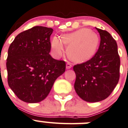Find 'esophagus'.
Listing matches in <instances>:
<instances>
[{
  "instance_id": "obj_1",
  "label": "esophagus",
  "mask_w": 128,
  "mask_h": 128,
  "mask_svg": "<svg viewBox=\"0 0 128 128\" xmlns=\"http://www.w3.org/2000/svg\"><path fill=\"white\" fill-rule=\"evenodd\" d=\"M72 64H70V62H67L66 63V69H70L71 68H72Z\"/></svg>"
}]
</instances>
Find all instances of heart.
<instances>
[{"label": "heart", "instance_id": "1", "mask_svg": "<svg viewBox=\"0 0 128 128\" xmlns=\"http://www.w3.org/2000/svg\"><path fill=\"white\" fill-rule=\"evenodd\" d=\"M98 35L88 28H81L70 34H64L61 38L54 36L50 46L53 55L58 58L64 51V44L68 45L67 54L73 61L83 63L92 58L99 45Z\"/></svg>", "mask_w": 128, "mask_h": 128}]
</instances>
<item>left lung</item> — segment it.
<instances>
[{"label": "left lung", "mask_w": 128, "mask_h": 128, "mask_svg": "<svg viewBox=\"0 0 128 128\" xmlns=\"http://www.w3.org/2000/svg\"><path fill=\"white\" fill-rule=\"evenodd\" d=\"M96 29L101 38L98 51L90 60L73 66L76 93L82 100L90 103L108 98L120 78V58L117 43L107 31Z\"/></svg>", "instance_id": "left-lung-1"}]
</instances>
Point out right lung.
<instances>
[{
  "mask_svg": "<svg viewBox=\"0 0 128 128\" xmlns=\"http://www.w3.org/2000/svg\"><path fill=\"white\" fill-rule=\"evenodd\" d=\"M53 31L51 28L34 26L18 34L8 48V84L23 102L44 100L56 78L65 72V62L49 54Z\"/></svg>",
  "mask_w": 128,
  "mask_h": 128,
  "instance_id": "right-lung-1",
  "label": "right lung"
}]
</instances>
